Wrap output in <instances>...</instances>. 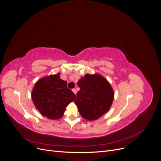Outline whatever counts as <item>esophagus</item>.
Segmentation results:
<instances>
[{
  "label": "esophagus",
  "mask_w": 161,
  "mask_h": 161,
  "mask_svg": "<svg viewBox=\"0 0 161 161\" xmlns=\"http://www.w3.org/2000/svg\"><path fill=\"white\" fill-rule=\"evenodd\" d=\"M72 91H73V92H74L75 94H76V92H77L76 89H72Z\"/></svg>",
  "instance_id": "1"
}]
</instances>
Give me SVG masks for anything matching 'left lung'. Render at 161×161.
<instances>
[{"label": "left lung", "instance_id": "1", "mask_svg": "<svg viewBox=\"0 0 161 161\" xmlns=\"http://www.w3.org/2000/svg\"><path fill=\"white\" fill-rule=\"evenodd\" d=\"M75 103L82 118L95 120L109 110L114 99V91L108 80L99 75L86 74L78 82Z\"/></svg>", "mask_w": 161, "mask_h": 161}]
</instances>
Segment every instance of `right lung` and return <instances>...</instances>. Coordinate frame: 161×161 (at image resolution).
I'll return each mask as SVG.
<instances>
[{"instance_id": "1", "label": "right lung", "mask_w": 161, "mask_h": 161, "mask_svg": "<svg viewBox=\"0 0 161 161\" xmlns=\"http://www.w3.org/2000/svg\"><path fill=\"white\" fill-rule=\"evenodd\" d=\"M60 73L38 80L32 91V100L36 108L46 118H62L66 107L76 95L67 87V82L60 79Z\"/></svg>"}]
</instances>
